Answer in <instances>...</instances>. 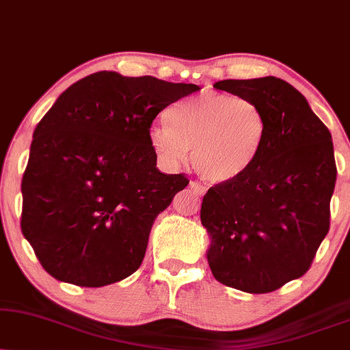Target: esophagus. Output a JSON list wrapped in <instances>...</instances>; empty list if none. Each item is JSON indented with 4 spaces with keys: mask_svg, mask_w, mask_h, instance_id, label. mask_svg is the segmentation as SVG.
<instances>
[{
    "mask_svg": "<svg viewBox=\"0 0 350 350\" xmlns=\"http://www.w3.org/2000/svg\"><path fill=\"white\" fill-rule=\"evenodd\" d=\"M190 189H193V192H197L198 196H205V192H206L205 185L197 183V180H190Z\"/></svg>",
    "mask_w": 350,
    "mask_h": 350,
    "instance_id": "obj_1",
    "label": "esophagus"
}]
</instances>
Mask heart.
<instances>
[{"mask_svg":"<svg viewBox=\"0 0 350 350\" xmlns=\"http://www.w3.org/2000/svg\"><path fill=\"white\" fill-rule=\"evenodd\" d=\"M166 116L167 122L153 124L148 132L158 158L167 166H179L192 148L196 171L215 184L245 174L267 139L263 109L244 96L203 92L178 101Z\"/></svg>","mask_w":350,"mask_h":350,"instance_id":"obj_1","label":"heart"}]
</instances>
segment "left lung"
Here are the masks:
<instances>
[{
    "instance_id": "obj_1",
    "label": "left lung",
    "mask_w": 350,
    "mask_h": 350,
    "mask_svg": "<svg viewBox=\"0 0 350 350\" xmlns=\"http://www.w3.org/2000/svg\"><path fill=\"white\" fill-rule=\"evenodd\" d=\"M215 88L255 101L268 129L254 166L203 197L208 265L221 284L273 293L308 271L329 231L333 140L305 96L282 79H228Z\"/></svg>"
}]
</instances>
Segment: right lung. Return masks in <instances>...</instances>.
<instances>
[{
    "mask_svg": "<svg viewBox=\"0 0 350 350\" xmlns=\"http://www.w3.org/2000/svg\"><path fill=\"white\" fill-rule=\"evenodd\" d=\"M197 90L100 70L57 96L33 131L21 219L55 280L101 287L139 269L154 219L189 184L158 170L150 127Z\"/></svg>",
    "mask_w": 350,
    "mask_h": 350,
    "instance_id": "right-lung-1",
    "label": "right lung"
}]
</instances>
